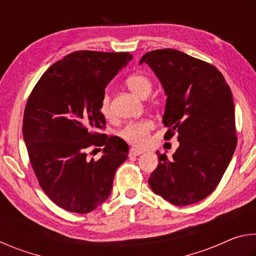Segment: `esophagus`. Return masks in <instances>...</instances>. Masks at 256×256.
<instances>
[{
    "label": "esophagus",
    "instance_id": "esophagus-1",
    "mask_svg": "<svg viewBox=\"0 0 256 256\" xmlns=\"http://www.w3.org/2000/svg\"><path fill=\"white\" fill-rule=\"evenodd\" d=\"M141 154H144V150H140V149H136V148H131V149H130L128 156H130V157H136V156H140Z\"/></svg>",
    "mask_w": 256,
    "mask_h": 256
}]
</instances>
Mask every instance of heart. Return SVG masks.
I'll return each mask as SVG.
<instances>
[{
	"mask_svg": "<svg viewBox=\"0 0 256 256\" xmlns=\"http://www.w3.org/2000/svg\"><path fill=\"white\" fill-rule=\"evenodd\" d=\"M125 84H126L128 88L134 94H136L140 98L148 97L151 92V89H152V82H151L148 76L142 74V73H136V74L130 76L126 81H125ZM100 112L106 118L110 115V99L107 94L102 96L100 102ZM152 128V120L149 118H144L125 125L122 131H120V136L124 140L130 142V144L142 146L148 142V136Z\"/></svg>",
	"mask_w": 256,
	"mask_h": 256,
	"instance_id": "b5f03b06",
	"label": "heart"
}]
</instances>
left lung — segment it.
Returning a JSON list of instances; mask_svg holds the SVG:
<instances>
[{
    "label": "left lung",
    "mask_w": 256,
    "mask_h": 256,
    "mask_svg": "<svg viewBox=\"0 0 256 256\" xmlns=\"http://www.w3.org/2000/svg\"><path fill=\"white\" fill-rule=\"evenodd\" d=\"M142 63L154 71L167 97L164 138L176 131L180 142L172 158L157 151L159 164L149 185L172 204H193L214 192L235 152L232 94L218 68L180 50L148 52Z\"/></svg>",
    "instance_id": "left-lung-1"
}]
</instances>
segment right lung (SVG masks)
Masks as SVG:
<instances>
[{"mask_svg": "<svg viewBox=\"0 0 256 256\" xmlns=\"http://www.w3.org/2000/svg\"><path fill=\"white\" fill-rule=\"evenodd\" d=\"M132 58L130 53L73 52L54 63L30 94L24 144L40 188L64 210L88 214L105 202L116 170L128 159L125 141L96 131L105 126L106 86ZM92 145L103 146L100 160L86 157Z\"/></svg>", "mask_w": 256, "mask_h": 256, "instance_id": "add662e5", "label": "right lung"}]
</instances>
